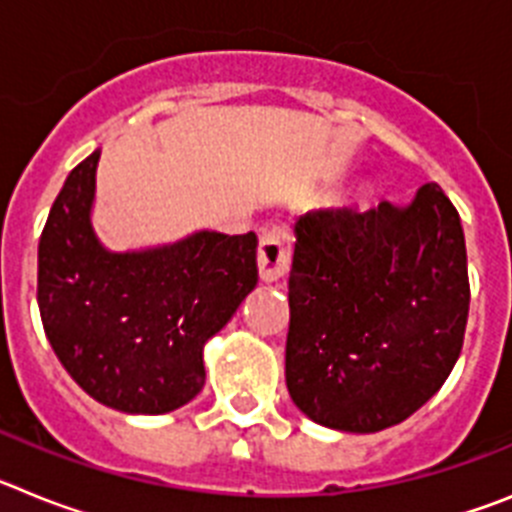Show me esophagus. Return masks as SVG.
<instances>
[{"label":"esophagus","instance_id":"34e87169","mask_svg":"<svg viewBox=\"0 0 512 512\" xmlns=\"http://www.w3.org/2000/svg\"><path fill=\"white\" fill-rule=\"evenodd\" d=\"M292 261V238L284 228H271L261 235L259 243V274L264 282H279L289 271Z\"/></svg>","mask_w":512,"mask_h":512}]
</instances>
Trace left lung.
<instances>
[{
  "label": "left lung",
  "instance_id": "8db88e82",
  "mask_svg": "<svg viewBox=\"0 0 512 512\" xmlns=\"http://www.w3.org/2000/svg\"><path fill=\"white\" fill-rule=\"evenodd\" d=\"M287 390L318 425L377 433L431 400L469 315L467 243L438 184L408 205L312 210L295 223Z\"/></svg>",
  "mask_w": 512,
  "mask_h": 512
}]
</instances>
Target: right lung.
<instances>
[{
  "label": "right lung",
  "mask_w": 512,
  "mask_h": 512,
  "mask_svg": "<svg viewBox=\"0 0 512 512\" xmlns=\"http://www.w3.org/2000/svg\"><path fill=\"white\" fill-rule=\"evenodd\" d=\"M99 156L71 171L40 235V318L89 397L120 413L164 415L205 387V343L259 282V238L194 230L110 251L92 225Z\"/></svg>",
  "instance_id": "add662e5"
}]
</instances>
